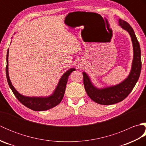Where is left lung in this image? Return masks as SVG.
I'll return each instance as SVG.
<instances>
[{"label": "left lung", "mask_w": 146, "mask_h": 146, "mask_svg": "<svg viewBox=\"0 0 146 146\" xmlns=\"http://www.w3.org/2000/svg\"><path fill=\"white\" fill-rule=\"evenodd\" d=\"M119 26L127 32L133 46V60L130 73L124 80L117 85L98 88L94 85L88 75L83 72L85 89L89 97L101 105H111L122 101L127 97L137 82L141 74V52L139 43L132 27L126 21L119 19Z\"/></svg>", "instance_id": "1"}]
</instances>
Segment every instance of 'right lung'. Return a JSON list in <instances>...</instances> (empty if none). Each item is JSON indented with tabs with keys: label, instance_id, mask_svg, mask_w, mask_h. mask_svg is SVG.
<instances>
[{
	"label": "right lung",
	"instance_id": "1",
	"mask_svg": "<svg viewBox=\"0 0 146 146\" xmlns=\"http://www.w3.org/2000/svg\"><path fill=\"white\" fill-rule=\"evenodd\" d=\"M9 49H8L7 58H6V61H7V66L5 68L6 76H7L8 84L11 90L21 104L33 110L44 111L54 107L60 103L64 97L68 77L71 72L76 70L75 68H70L63 74L53 92L50 95L46 96V97H28V96L23 95L19 93L12 84L9 75Z\"/></svg>",
	"mask_w": 146,
	"mask_h": 146
}]
</instances>
